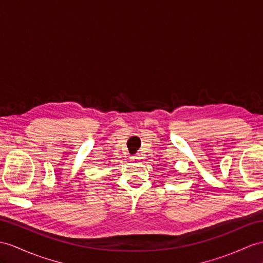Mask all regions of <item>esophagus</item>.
<instances>
[{
  "label": "esophagus",
  "instance_id": "obj_1",
  "mask_svg": "<svg viewBox=\"0 0 263 263\" xmlns=\"http://www.w3.org/2000/svg\"><path fill=\"white\" fill-rule=\"evenodd\" d=\"M140 158H142V157H140L139 155H135V156H133V157H132L133 161H139Z\"/></svg>",
  "mask_w": 263,
  "mask_h": 263
}]
</instances>
